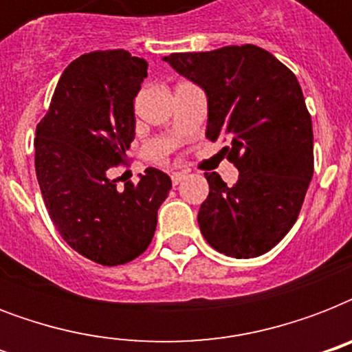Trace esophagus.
Masks as SVG:
<instances>
[{
    "instance_id": "obj_1",
    "label": "esophagus",
    "mask_w": 352,
    "mask_h": 352,
    "mask_svg": "<svg viewBox=\"0 0 352 352\" xmlns=\"http://www.w3.org/2000/svg\"><path fill=\"white\" fill-rule=\"evenodd\" d=\"M184 173H182V171H173V173H171V182H173V184H179V182L182 181V179H184Z\"/></svg>"
}]
</instances>
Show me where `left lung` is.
Segmentation results:
<instances>
[{
  "label": "left lung",
  "mask_w": 352,
  "mask_h": 352,
  "mask_svg": "<svg viewBox=\"0 0 352 352\" xmlns=\"http://www.w3.org/2000/svg\"><path fill=\"white\" fill-rule=\"evenodd\" d=\"M164 62L203 87L206 138L226 140L221 153L239 170L234 186L215 171L204 173L210 193L199 210V228L225 256H261L292 228L314 173L312 120L300 82L250 43L173 52Z\"/></svg>",
  "instance_id": "1"
}]
</instances>
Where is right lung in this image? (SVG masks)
<instances>
[{
  "mask_svg": "<svg viewBox=\"0 0 352 352\" xmlns=\"http://www.w3.org/2000/svg\"><path fill=\"white\" fill-rule=\"evenodd\" d=\"M146 76L148 62L124 49L82 54L36 126V177L52 223L73 250L106 267L148 248L171 190L170 177L155 168L122 190L109 179L135 138L133 100Z\"/></svg>",
  "mask_w": 352,
  "mask_h": 352,
  "instance_id": "right-lung-1",
  "label": "right lung"
}]
</instances>
